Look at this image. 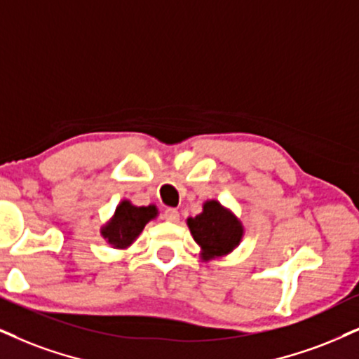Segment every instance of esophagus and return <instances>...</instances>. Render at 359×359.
Listing matches in <instances>:
<instances>
[{"instance_id": "obj_1", "label": "esophagus", "mask_w": 359, "mask_h": 359, "mask_svg": "<svg viewBox=\"0 0 359 359\" xmlns=\"http://www.w3.org/2000/svg\"><path fill=\"white\" fill-rule=\"evenodd\" d=\"M163 218L166 221H171V223H176V221L180 219L178 210H175V208H166L165 213H163Z\"/></svg>"}]
</instances>
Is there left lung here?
Segmentation results:
<instances>
[{"label":"left lung","mask_w":359,"mask_h":359,"mask_svg":"<svg viewBox=\"0 0 359 359\" xmlns=\"http://www.w3.org/2000/svg\"><path fill=\"white\" fill-rule=\"evenodd\" d=\"M187 223L193 240L201 248L203 261L229 255L240 245L245 234L241 221L218 200L205 201L201 213L188 218Z\"/></svg>","instance_id":"left-lung-1"}]
</instances>
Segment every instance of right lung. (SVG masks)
Returning <instances> with one entry per match:
<instances>
[{"label": "right lung", "mask_w": 359, "mask_h": 359, "mask_svg": "<svg viewBox=\"0 0 359 359\" xmlns=\"http://www.w3.org/2000/svg\"><path fill=\"white\" fill-rule=\"evenodd\" d=\"M156 216L158 208L154 205L135 206L130 200H123L114 210L111 219L101 226V236L116 250H125Z\"/></svg>", "instance_id": "right-lung-1"}]
</instances>
